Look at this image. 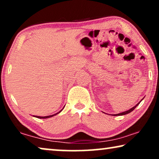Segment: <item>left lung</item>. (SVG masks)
Here are the masks:
<instances>
[{"mask_svg": "<svg viewBox=\"0 0 159 159\" xmlns=\"http://www.w3.org/2000/svg\"><path fill=\"white\" fill-rule=\"evenodd\" d=\"M141 101H142V100H141ZM141 101H140V102H139V103H138V104H137V105L134 106V107H132V108H130L129 110H128V111H124V112H122V113H119V114H113V115H114V116H122V115H125V114H129V113L132 112V111H133V110L134 109V108H135L137 107V106H138V105L139 103H140Z\"/></svg>", "mask_w": 159, "mask_h": 159, "instance_id": "obj_1", "label": "left lung"}]
</instances>
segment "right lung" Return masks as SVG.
Wrapping results in <instances>:
<instances>
[{
    "label": "right lung",
    "mask_w": 159,
    "mask_h": 159,
    "mask_svg": "<svg viewBox=\"0 0 159 159\" xmlns=\"http://www.w3.org/2000/svg\"><path fill=\"white\" fill-rule=\"evenodd\" d=\"M62 110H61L58 113H60L61 111ZM58 113H56V114H53V115H51V116H36L35 117H37V118H39V119H47V118H50V117H52V116H53L54 115H56V114H58Z\"/></svg>",
    "instance_id": "right-lung-1"
}]
</instances>
